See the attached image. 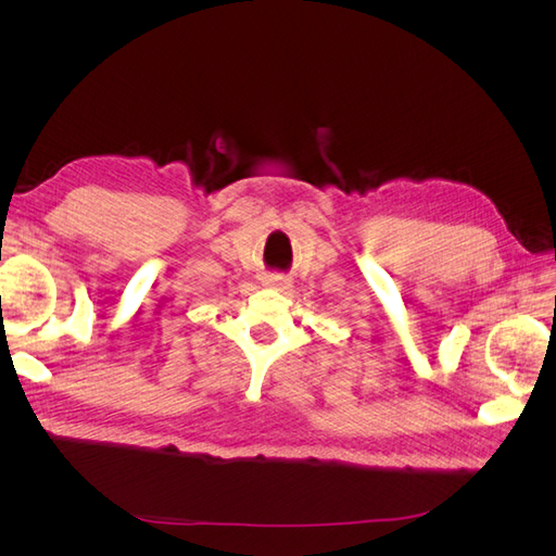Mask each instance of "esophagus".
Segmentation results:
<instances>
[{"label":"esophagus","mask_w":556,"mask_h":556,"mask_svg":"<svg viewBox=\"0 0 556 556\" xmlns=\"http://www.w3.org/2000/svg\"><path fill=\"white\" fill-rule=\"evenodd\" d=\"M268 288H274V290H285V288H290V278L288 276H280V274H271V276H266V280H264Z\"/></svg>","instance_id":"esophagus-1"}]
</instances>
